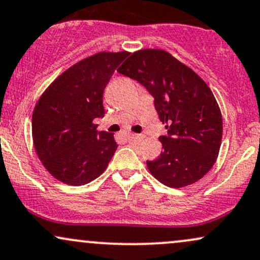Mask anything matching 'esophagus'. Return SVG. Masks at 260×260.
<instances>
[{
  "label": "esophagus",
  "instance_id": "1",
  "mask_svg": "<svg viewBox=\"0 0 260 260\" xmlns=\"http://www.w3.org/2000/svg\"><path fill=\"white\" fill-rule=\"evenodd\" d=\"M129 140H131V141H135V140H142V135H139V134H130L129 135Z\"/></svg>",
  "mask_w": 260,
  "mask_h": 260
}]
</instances>
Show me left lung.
Segmentation results:
<instances>
[{"label":"left lung","mask_w":260,"mask_h":260,"mask_svg":"<svg viewBox=\"0 0 260 260\" xmlns=\"http://www.w3.org/2000/svg\"><path fill=\"white\" fill-rule=\"evenodd\" d=\"M118 72L147 88L167 124L168 136L159 137L163 152L147 160L149 173L172 188L202 179L216 161L222 137L220 108L206 81L159 48L134 52Z\"/></svg>","instance_id":"1"}]
</instances>
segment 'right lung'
Listing matches in <instances>:
<instances>
[{"mask_svg":"<svg viewBox=\"0 0 260 260\" xmlns=\"http://www.w3.org/2000/svg\"><path fill=\"white\" fill-rule=\"evenodd\" d=\"M129 52H99L54 79L32 112V141L42 166L58 181L81 186L108 167L118 145L114 134L97 131L105 115L103 91Z\"/></svg>","mask_w":260,"mask_h":260,"instance_id":"obj_1","label":"right lung"}]
</instances>
